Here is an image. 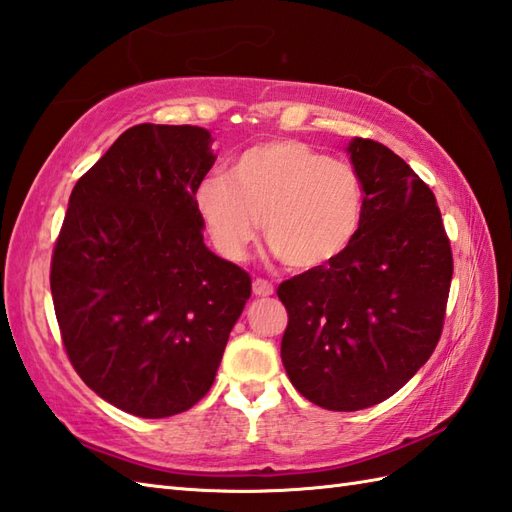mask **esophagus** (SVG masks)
<instances>
[{"instance_id": "1", "label": "esophagus", "mask_w": 512, "mask_h": 512, "mask_svg": "<svg viewBox=\"0 0 512 512\" xmlns=\"http://www.w3.org/2000/svg\"><path fill=\"white\" fill-rule=\"evenodd\" d=\"M253 292H255V296H272L275 294V285H272L268 279H255Z\"/></svg>"}]
</instances>
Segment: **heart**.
Wrapping results in <instances>:
<instances>
[{"instance_id":"heart-1","label":"heart","mask_w":512,"mask_h":512,"mask_svg":"<svg viewBox=\"0 0 512 512\" xmlns=\"http://www.w3.org/2000/svg\"><path fill=\"white\" fill-rule=\"evenodd\" d=\"M196 207L218 251L242 259L261 233L292 270L336 261L358 240L366 196L353 165L296 139L246 148L227 176H209L196 189Z\"/></svg>"}]
</instances>
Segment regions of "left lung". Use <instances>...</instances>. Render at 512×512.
<instances>
[{
	"instance_id": "obj_1",
	"label": "left lung",
	"mask_w": 512,
	"mask_h": 512,
	"mask_svg": "<svg viewBox=\"0 0 512 512\" xmlns=\"http://www.w3.org/2000/svg\"><path fill=\"white\" fill-rule=\"evenodd\" d=\"M366 196L358 240L277 288L288 312L281 360L316 406L362 410L395 395L443 334L454 257L432 189L399 154L353 139Z\"/></svg>"
}]
</instances>
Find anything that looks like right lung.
Returning <instances> with one entry per match:
<instances>
[{"instance_id":"1","label":"right lung","mask_w":512,"mask_h":512,"mask_svg":"<svg viewBox=\"0 0 512 512\" xmlns=\"http://www.w3.org/2000/svg\"><path fill=\"white\" fill-rule=\"evenodd\" d=\"M211 133L137 124L78 178L50 288L67 358L95 395L141 419L207 395L251 277L202 242L196 189Z\"/></svg>"}]
</instances>
